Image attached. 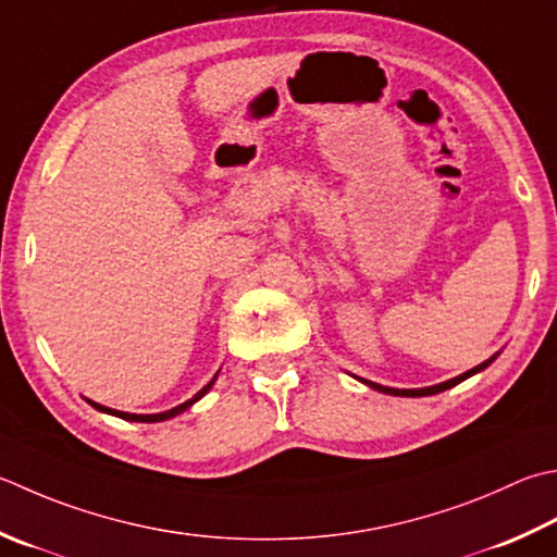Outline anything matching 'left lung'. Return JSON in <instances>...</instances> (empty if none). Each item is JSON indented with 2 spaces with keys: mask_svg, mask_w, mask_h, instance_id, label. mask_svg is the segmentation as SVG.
<instances>
[{
  "mask_svg": "<svg viewBox=\"0 0 557 557\" xmlns=\"http://www.w3.org/2000/svg\"><path fill=\"white\" fill-rule=\"evenodd\" d=\"M493 359H495V357H490V359H485L483 364H478V367H473V369H468L466 374L456 376V379H449V381H444V384H437V386H428V388H391V386H381V384H374V381H367V379H359V381H362V384H367L369 388L381 391V394H388V396H406V398H418V396H434V394H442V391L451 388V386H456V384H461V381H466L468 376H473V374H478V372H483L485 367L493 364Z\"/></svg>",
  "mask_w": 557,
  "mask_h": 557,
  "instance_id": "left-lung-1",
  "label": "left lung"
}]
</instances>
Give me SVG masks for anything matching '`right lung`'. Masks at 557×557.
<instances>
[{
  "instance_id": "right-lung-1",
  "label": "right lung",
  "mask_w": 557,
  "mask_h": 557,
  "mask_svg": "<svg viewBox=\"0 0 557 557\" xmlns=\"http://www.w3.org/2000/svg\"><path fill=\"white\" fill-rule=\"evenodd\" d=\"M216 374H220V372H216ZM216 374H214V379H216ZM214 379L210 381V384H207V386H202L200 391H198V394H195L190 400H185V403H181V406H176V408H171V410H166V412H154V416H135V412H123V410H113V408H106V406H98V403H94V400H89V398H86V400H89L91 403V406L96 408V410H101V412H108V416H115V418H123V420H129V422H163V420H171V418H176V416H181V412L183 410H188L190 406H193V403H198L205 394H207V391H210L212 388V384H214Z\"/></svg>"
}]
</instances>
